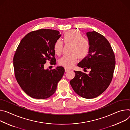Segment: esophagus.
I'll return each mask as SVG.
<instances>
[{"label": "esophagus", "mask_w": 130, "mask_h": 130, "mask_svg": "<svg viewBox=\"0 0 130 130\" xmlns=\"http://www.w3.org/2000/svg\"><path fill=\"white\" fill-rule=\"evenodd\" d=\"M64 69H65V71H66V72H68L69 71H70V69L67 68H64Z\"/></svg>", "instance_id": "obj_1"}]
</instances>
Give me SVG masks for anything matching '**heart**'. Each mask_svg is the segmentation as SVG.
Instances as JSON below:
<instances>
[{
	"instance_id": "obj_1",
	"label": "heart",
	"mask_w": 130,
	"mask_h": 130,
	"mask_svg": "<svg viewBox=\"0 0 130 130\" xmlns=\"http://www.w3.org/2000/svg\"><path fill=\"white\" fill-rule=\"evenodd\" d=\"M63 39L66 44H72L71 54L63 56L59 60V64L66 68L73 67L78 61V58H84L88 54L90 43L89 40L83 38L82 34L74 30H71L65 32L63 36ZM63 47L62 41L59 39L55 41L54 44L55 53L60 55Z\"/></svg>"
}]
</instances>
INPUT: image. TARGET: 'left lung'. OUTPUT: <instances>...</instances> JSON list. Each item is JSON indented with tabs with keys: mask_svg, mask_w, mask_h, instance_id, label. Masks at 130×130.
<instances>
[{
	"mask_svg": "<svg viewBox=\"0 0 130 130\" xmlns=\"http://www.w3.org/2000/svg\"><path fill=\"white\" fill-rule=\"evenodd\" d=\"M90 43L88 55L77 66L84 70L90 69L89 74L74 71L75 76L70 84L74 91L85 99L95 98L109 86L115 67V57L108 40L95 31L86 33Z\"/></svg>",
	"mask_w": 130,
	"mask_h": 130,
	"instance_id": "left-lung-1",
	"label": "left lung"
}]
</instances>
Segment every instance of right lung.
<instances>
[{"label":"right lung","instance_id":"right-lung-1","mask_svg":"<svg viewBox=\"0 0 130 130\" xmlns=\"http://www.w3.org/2000/svg\"><path fill=\"white\" fill-rule=\"evenodd\" d=\"M58 30L39 29L27 34L21 40L13 58L14 73L23 91L37 99L50 97L56 91L58 83L64 73L63 67L44 69L49 60L56 63L54 44L61 37Z\"/></svg>","mask_w":130,"mask_h":130}]
</instances>
